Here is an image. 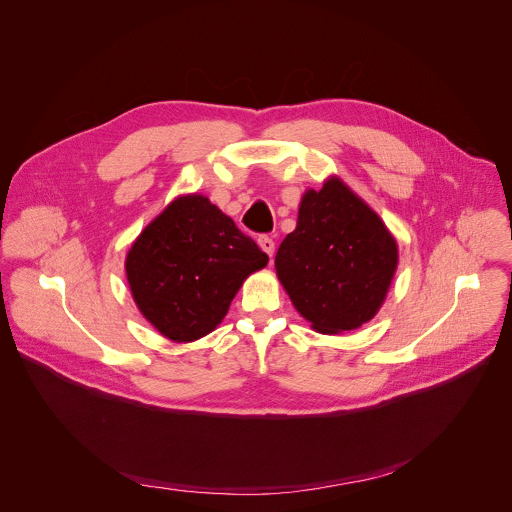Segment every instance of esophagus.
<instances>
[{"label":"esophagus","instance_id":"obj_1","mask_svg":"<svg viewBox=\"0 0 512 512\" xmlns=\"http://www.w3.org/2000/svg\"><path fill=\"white\" fill-rule=\"evenodd\" d=\"M257 243H259V247H261L269 257H273V253H275V243H273V239H271V237L261 235V237L257 239Z\"/></svg>","mask_w":512,"mask_h":512}]
</instances>
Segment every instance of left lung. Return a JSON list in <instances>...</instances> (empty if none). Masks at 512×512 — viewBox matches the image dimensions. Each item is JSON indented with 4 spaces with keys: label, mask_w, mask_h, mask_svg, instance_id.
I'll return each instance as SVG.
<instances>
[{
    "label": "left lung",
    "mask_w": 512,
    "mask_h": 512,
    "mask_svg": "<svg viewBox=\"0 0 512 512\" xmlns=\"http://www.w3.org/2000/svg\"><path fill=\"white\" fill-rule=\"evenodd\" d=\"M397 241L340 178L306 190L298 227L275 255L291 304L322 334L360 328L383 306L397 269Z\"/></svg>",
    "instance_id": "8db88e82"
}]
</instances>
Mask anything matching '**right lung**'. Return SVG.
Masks as SVG:
<instances>
[{"instance_id": "right-lung-1", "label": "right lung", "mask_w": 512, "mask_h": 512, "mask_svg": "<svg viewBox=\"0 0 512 512\" xmlns=\"http://www.w3.org/2000/svg\"><path fill=\"white\" fill-rule=\"evenodd\" d=\"M269 257L202 194L180 196L141 231L125 259L131 296L160 334L192 342L229 312Z\"/></svg>"}]
</instances>
